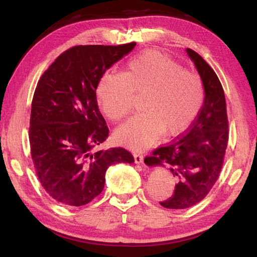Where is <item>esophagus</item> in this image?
<instances>
[{
    "label": "esophagus",
    "mask_w": 257,
    "mask_h": 257,
    "mask_svg": "<svg viewBox=\"0 0 257 257\" xmlns=\"http://www.w3.org/2000/svg\"><path fill=\"white\" fill-rule=\"evenodd\" d=\"M134 160L136 164H142L143 162H144V156H143V154H141V153H135Z\"/></svg>",
    "instance_id": "34e87169"
}]
</instances>
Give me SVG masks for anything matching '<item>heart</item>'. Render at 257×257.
I'll list each match as a JSON object with an SVG mask.
<instances>
[{
    "label": "heart",
    "mask_w": 257,
    "mask_h": 257,
    "mask_svg": "<svg viewBox=\"0 0 257 257\" xmlns=\"http://www.w3.org/2000/svg\"><path fill=\"white\" fill-rule=\"evenodd\" d=\"M97 99L108 119L119 121L133 110L136 94H145L144 113L133 116L115 132L116 142L143 150L190 128L205 99L201 77L159 51H146L127 64V72L107 71L97 86Z\"/></svg>",
    "instance_id": "1"
}]
</instances>
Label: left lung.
I'll return each mask as SVG.
<instances>
[{"label":"left lung","mask_w":257,"mask_h":257,"mask_svg":"<svg viewBox=\"0 0 257 257\" xmlns=\"http://www.w3.org/2000/svg\"><path fill=\"white\" fill-rule=\"evenodd\" d=\"M204 84L205 99L185 136L159 147L145 159L149 167L168 165L177 185L172 196L160 204L182 210L202 201L214 186L222 169L228 145L227 105L222 85L214 70L196 52L186 49Z\"/></svg>","instance_id":"1"}]
</instances>
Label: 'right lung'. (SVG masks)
Segmentation results:
<instances>
[{
    "instance_id": "obj_1",
    "label": "right lung",
    "mask_w": 257,
    "mask_h": 257,
    "mask_svg": "<svg viewBox=\"0 0 257 257\" xmlns=\"http://www.w3.org/2000/svg\"><path fill=\"white\" fill-rule=\"evenodd\" d=\"M135 45L73 46L38 80L30 114V152L42 186L63 205L88 204L102 193L110 165L135 161L122 147L94 152L108 136L97 105L98 82Z\"/></svg>"
}]
</instances>
